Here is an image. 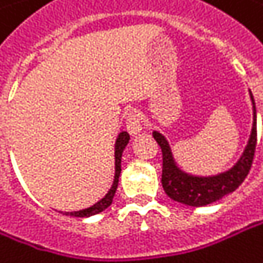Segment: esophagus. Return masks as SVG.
<instances>
[{"label": "esophagus", "instance_id": "1", "mask_svg": "<svg viewBox=\"0 0 263 263\" xmlns=\"http://www.w3.org/2000/svg\"><path fill=\"white\" fill-rule=\"evenodd\" d=\"M143 129L141 126V120H140V116L137 115V111H129L126 115V131L129 132V135H137L140 134Z\"/></svg>", "mask_w": 263, "mask_h": 263}]
</instances>
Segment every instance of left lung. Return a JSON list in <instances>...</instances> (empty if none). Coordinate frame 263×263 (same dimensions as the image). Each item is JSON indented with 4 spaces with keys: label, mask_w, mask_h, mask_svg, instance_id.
<instances>
[{
    "label": "left lung",
    "mask_w": 263,
    "mask_h": 263,
    "mask_svg": "<svg viewBox=\"0 0 263 263\" xmlns=\"http://www.w3.org/2000/svg\"><path fill=\"white\" fill-rule=\"evenodd\" d=\"M253 104V128L249 138V143L244 148L238 162L231 170L211 177H198L181 171L173 158L170 144L161 132H153V138L162 150V187L165 193L184 205L191 207H204L211 202L222 199L224 195L234 192L247 177L256 150V107L253 95L250 92Z\"/></svg>",
    "instance_id": "left-lung-1"
}]
</instances>
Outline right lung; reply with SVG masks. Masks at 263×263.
I'll return each instance as SVG.
<instances>
[{
	"label": "right lung",
	"mask_w": 263,
	"mask_h": 263,
	"mask_svg": "<svg viewBox=\"0 0 263 263\" xmlns=\"http://www.w3.org/2000/svg\"><path fill=\"white\" fill-rule=\"evenodd\" d=\"M129 143V134L128 132H120L119 137L116 140V146H115V165H116V173H115V181H113V186L111 189L108 191V193L98 201L97 204H93L92 207L85 210H80V211H71V213H65L67 216H72V217H89V216H93V214H98L101 211H104L105 209H108L113 202V198H115V193L117 191V184H119V176H120V171H122V153L125 150L126 144Z\"/></svg>",
	"instance_id": "right-lung-1"
}]
</instances>
